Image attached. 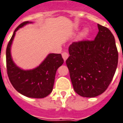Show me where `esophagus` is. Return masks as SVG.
Segmentation results:
<instances>
[{
	"instance_id": "obj_1",
	"label": "esophagus",
	"mask_w": 123,
	"mask_h": 123,
	"mask_svg": "<svg viewBox=\"0 0 123 123\" xmlns=\"http://www.w3.org/2000/svg\"><path fill=\"white\" fill-rule=\"evenodd\" d=\"M69 55L68 53L66 52H63L62 53V58H63V59H64V61H65L66 59H68V57Z\"/></svg>"
}]
</instances>
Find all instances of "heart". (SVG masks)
I'll return each mask as SVG.
<instances>
[{"mask_svg":"<svg viewBox=\"0 0 123 123\" xmlns=\"http://www.w3.org/2000/svg\"><path fill=\"white\" fill-rule=\"evenodd\" d=\"M88 32H89V30H88V29H87V28H85V29L83 30V31L81 32V34H80V36L82 37V38L85 37V36L88 34Z\"/></svg>","mask_w":123,"mask_h":123,"instance_id":"b5f03b06","label":"heart"}]
</instances>
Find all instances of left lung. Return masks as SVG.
<instances>
[{"mask_svg":"<svg viewBox=\"0 0 123 123\" xmlns=\"http://www.w3.org/2000/svg\"><path fill=\"white\" fill-rule=\"evenodd\" d=\"M94 40L73 42L66 63L74 89L83 97L102 94L110 84L118 64L115 38L106 27L98 24Z\"/></svg>","mask_w":123,"mask_h":123,"instance_id":"left-lung-1","label":"left lung"}]
</instances>
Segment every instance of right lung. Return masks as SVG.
Segmentation results:
<instances>
[{
  "label": "right lung",
  "mask_w": 123,
  "mask_h": 123,
  "mask_svg": "<svg viewBox=\"0 0 123 123\" xmlns=\"http://www.w3.org/2000/svg\"><path fill=\"white\" fill-rule=\"evenodd\" d=\"M32 22L25 21L18 26L6 48V68L8 78L15 89L27 97L42 98L51 92L57 70L64 62L61 54L50 53L38 67L24 70L13 61L11 45L18 29Z\"/></svg>",
  "instance_id": "obj_1"
}]
</instances>
